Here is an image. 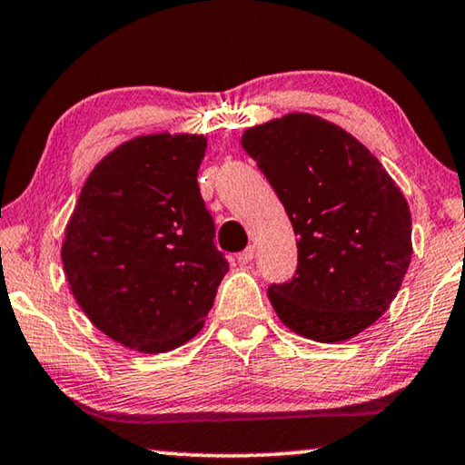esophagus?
Wrapping results in <instances>:
<instances>
[{"mask_svg": "<svg viewBox=\"0 0 465 465\" xmlns=\"http://www.w3.org/2000/svg\"><path fill=\"white\" fill-rule=\"evenodd\" d=\"M253 253H256V250H253V247L250 245V247H247V250L237 253V262L239 264H250L252 260H253Z\"/></svg>", "mask_w": 465, "mask_h": 465, "instance_id": "1", "label": "esophagus"}]
</instances>
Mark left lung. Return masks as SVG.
<instances>
[{"label": "left lung", "instance_id": "8db88e82", "mask_svg": "<svg viewBox=\"0 0 465 465\" xmlns=\"http://www.w3.org/2000/svg\"><path fill=\"white\" fill-rule=\"evenodd\" d=\"M241 145L283 203L298 266L269 298L290 330L339 342L390 309L409 271L411 212L396 182L345 129L313 114L252 126Z\"/></svg>", "mask_w": 465, "mask_h": 465}]
</instances>
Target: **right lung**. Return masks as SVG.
<instances>
[{
    "mask_svg": "<svg viewBox=\"0 0 465 465\" xmlns=\"http://www.w3.org/2000/svg\"><path fill=\"white\" fill-rule=\"evenodd\" d=\"M203 135H142L91 171L65 228L63 269L101 332L143 353L193 339L228 262L203 201Z\"/></svg>",
    "mask_w": 465,
    "mask_h": 465,
    "instance_id": "add662e5",
    "label": "right lung"
}]
</instances>
